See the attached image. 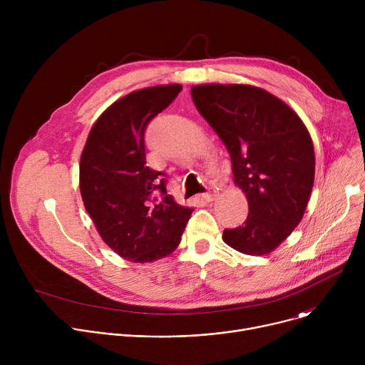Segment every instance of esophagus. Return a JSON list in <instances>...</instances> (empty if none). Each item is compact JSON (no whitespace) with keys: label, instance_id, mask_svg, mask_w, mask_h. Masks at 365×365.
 <instances>
[{"label":"esophagus","instance_id":"esophagus-1","mask_svg":"<svg viewBox=\"0 0 365 365\" xmlns=\"http://www.w3.org/2000/svg\"><path fill=\"white\" fill-rule=\"evenodd\" d=\"M218 196V192H217V189H214V187H211L210 190H207L206 193H203L202 195V199H205L206 202H212V200H215V197Z\"/></svg>","mask_w":365,"mask_h":365}]
</instances>
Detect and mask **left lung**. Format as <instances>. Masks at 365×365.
<instances>
[{
    "mask_svg": "<svg viewBox=\"0 0 365 365\" xmlns=\"http://www.w3.org/2000/svg\"><path fill=\"white\" fill-rule=\"evenodd\" d=\"M199 114L227 147L234 183L248 200L242 227L222 240L248 255H267L299 225L314 187L315 151L300 117L266 89L203 83L190 89Z\"/></svg>",
    "mask_w": 365,
    "mask_h": 365,
    "instance_id": "1",
    "label": "left lung"
}]
</instances>
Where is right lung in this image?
<instances>
[{
    "instance_id": "1",
    "label": "right lung",
    "mask_w": 365,
    "mask_h": 365,
    "mask_svg": "<svg viewBox=\"0 0 365 365\" xmlns=\"http://www.w3.org/2000/svg\"><path fill=\"white\" fill-rule=\"evenodd\" d=\"M180 89L179 83L155 85L117 99L92 125L81 154L85 210L103 242L133 263L172 254L193 212L168 195L163 173L145 162V127ZM158 190L160 198L153 196Z\"/></svg>"
}]
</instances>
